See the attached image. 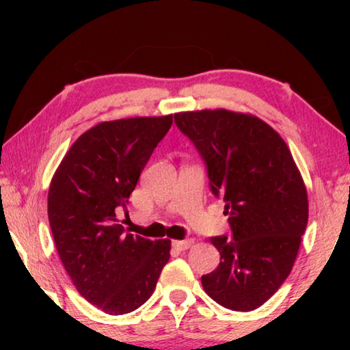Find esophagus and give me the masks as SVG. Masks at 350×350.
Instances as JSON below:
<instances>
[{
	"instance_id": "34e87169",
	"label": "esophagus",
	"mask_w": 350,
	"mask_h": 350,
	"mask_svg": "<svg viewBox=\"0 0 350 350\" xmlns=\"http://www.w3.org/2000/svg\"><path fill=\"white\" fill-rule=\"evenodd\" d=\"M193 244V239H183V241H173V247L176 248V250L179 252H183L187 250V248L191 247Z\"/></svg>"
}]
</instances>
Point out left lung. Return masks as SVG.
<instances>
[{
    "mask_svg": "<svg viewBox=\"0 0 350 350\" xmlns=\"http://www.w3.org/2000/svg\"><path fill=\"white\" fill-rule=\"evenodd\" d=\"M174 122L204 161L230 224V238H210L221 262L202 276L204 290L227 309H258L292 271L309 219L292 154L273 128L253 116L205 109L179 112Z\"/></svg>",
    "mask_w": 350,
    "mask_h": 350,
    "instance_id": "obj_1",
    "label": "left lung"
}]
</instances>
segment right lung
I'll return each instance as SVG.
<instances>
[{"instance_id":"right-lung-1","label":"right lung","mask_w":350,"mask_h":350,"mask_svg":"<svg viewBox=\"0 0 350 350\" xmlns=\"http://www.w3.org/2000/svg\"><path fill=\"white\" fill-rule=\"evenodd\" d=\"M173 116L98 123L70 146L51 182L47 215L57 252L79 293L109 315L139 309L170 259L168 239L125 233L117 213Z\"/></svg>"}]
</instances>
